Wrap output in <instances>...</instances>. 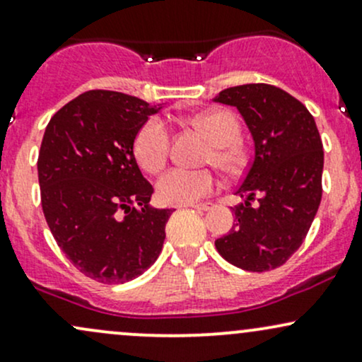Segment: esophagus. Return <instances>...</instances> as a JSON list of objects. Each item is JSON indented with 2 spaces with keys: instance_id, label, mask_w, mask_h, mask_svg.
Listing matches in <instances>:
<instances>
[{
  "instance_id": "1",
  "label": "esophagus",
  "mask_w": 362,
  "mask_h": 362,
  "mask_svg": "<svg viewBox=\"0 0 362 362\" xmlns=\"http://www.w3.org/2000/svg\"><path fill=\"white\" fill-rule=\"evenodd\" d=\"M182 207H192V209H197V211L205 212V211H209V209H211V205H209V204H188V205H182Z\"/></svg>"
}]
</instances>
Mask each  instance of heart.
<instances>
[{
    "label": "heart",
    "instance_id": "obj_1",
    "mask_svg": "<svg viewBox=\"0 0 362 362\" xmlns=\"http://www.w3.org/2000/svg\"><path fill=\"white\" fill-rule=\"evenodd\" d=\"M212 141L207 162H214L226 173H236L242 167L243 157L238 148L240 124L235 114L228 110L202 112L189 119ZM170 153V131L160 119H150L141 126L134 138V155L139 165L148 173H157L165 165ZM217 180L209 169H185L174 167L162 174L157 182V193L164 204H195L216 189Z\"/></svg>",
    "mask_w": 362,
    "mask_h": 362
}]
</instances>
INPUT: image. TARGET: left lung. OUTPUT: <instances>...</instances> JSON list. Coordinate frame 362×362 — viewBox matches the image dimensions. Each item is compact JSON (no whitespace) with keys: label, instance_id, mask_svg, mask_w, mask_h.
<instances>
[{"label":"left lung","instance_id":"left-lung-1","mask_svg":"<svg viewBox=\"0 0 362 362\" xmlns=\"http://www.w3.org/2000/svg\"><path fill=\"white\" fill-rule=\"evenodd\" d=\"M214 100L238 108L254 138V158L236 188L243 202L216 248L240 269H276L298 250L321 204L320 131L304 105L271 84L228 88Z\"/></svg>","mask_w":362,"mask_h":362}]
</instances>
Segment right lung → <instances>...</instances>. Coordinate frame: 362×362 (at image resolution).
<instances>
[{
  "label": "right lung",
  "instance_id": "1",
  "mask_svg": "<svg viewBox=\"0 0 362 362\" xmlns=\"http://www.w3.org/2000/svg\"><path fill=\"white\" fill-rule=\"evenodd\" d=\"M160 105L93 89L60 108L37 157L41 207L74 266L107 285L155 262L173 209H151L153 186L134 158V138Z\"/></svg>",
  "mask_w": 362,
  "mask_h": 362
}]
</instances>
